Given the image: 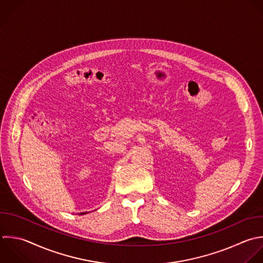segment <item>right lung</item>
<instances>
[{
	"mask_svg": "<svg viewBox=\"0 0 263 263\" xmlns=\"http://www.w3.org/2000/svg\"><path fill=\"white\" fill-rule=\"evenodd\" d=\"M82 214H84V213H82Z\"/></svg>",
	"mask_w": 263,
	"mask_h": 263,
	"instance_id": "obj_1",
	"label": "right lung"
}]
</instances>
